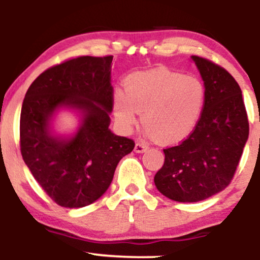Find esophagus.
<instances>
[{
  "label": "esophagus",
  "mask_w": 260,
  "mask_h": 260,
  "mask_svg": "<svg viewBox=\"0 0 260 260\" xmlns=\"http://www.w3.org/2000/svg\"><path fill=\"white\" fill-rule=\"evenodd\" d=\"M147 150H148V145L144 144V143L138 142L136 144V147H134V151H136V153H144V151Z\"/></svg>",
  "instance_id": "obj_1"
}]
</instances>
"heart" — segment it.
Wrapping results in <instances>:
<instances>
[{
    "mask_svg": "<svg viewBox=\"0 0 260 260\" xmlns=\"http://www.w3.org/2000/svg\"><path fill=\"white\" fill-rule=\"evenodd\" d=\"M113 113L124 132H129L143 112L147 132L164 143L184 139L194 129L205 104V88L193 76L157 68L133 73L126 91L113 92Z\"/></svg>",
    "mask_w": 260,
    "mask_h": 260,
    "instance_id": "obj_1",
    "label": "heart"
}]
</instances>
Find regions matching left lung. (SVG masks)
Instances as JSON below:
<instances>
[{
	"instance_id": "obj_1",
	"label": "left lung",
	"mask_w": 260,
	"mask_h": 260,
	"mask_svg": "<svg viewBox=\"0 0 260 260\" xmlns=\"http://www.w3.org/2000/svg\"><path fill=\"white\" fill-rule=\"evenodd\" d=\"M204 82L198 123L181 144L164 149L165 162L154 177L162 196L196 203L229 186L249 134L242 91L234 77L209 59L192 56Z\"/></svg>"
}]
</instances>
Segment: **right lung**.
Masks as SVG:
<instances>
[{"label":"right lung","mask_w":260,"mask_h":260,"mask_svg":"<svg viewBox=\"0 0 260 260\" xmlns=\"http://www.w3.org/2000/svg\"><path fill=\"white\" fill-rule=\"evenodd\" d=\"M112 58L82 56L49 68L31 83L23 101V160L61 207L83 208L98 201L111 184L117 164L134 148L132 139L109 128ZM62 108L79 116V128L68 136L53 129Z\"/></svg>","instance_id":"add662e5"}]
</instances>
